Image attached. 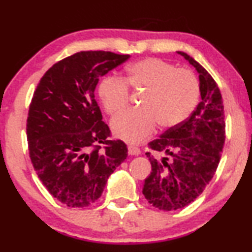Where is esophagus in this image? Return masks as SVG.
Here are the masks:
<instances>
[{"mask_svg":"<svg viewBox=\"0 0 252 252\" xmlns=\"http://www.w3.org/2000/svg\"><path fill=\"white\" fill-rule=\"evenodd\" d=\"M128 154L129 155H140L141 154V150L140 148H137L135 146H128Z\"/></svg>","mask_w":252,"mask_h":252,"instance_id":"obj_1","label":"esophagus"}]
</instances>
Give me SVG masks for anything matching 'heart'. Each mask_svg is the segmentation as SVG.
<instances>
[{
	"label": "heart",
	"mask_w": 252,
	"mask_h": 252,
	"mask_svg": "<svg viewBox=\"0 0 252 252\" xmlns=\"http://www.w3.org/2000/svg\"><path fill=\"white\" fill-rule=\"evenodd\" d=\"M129 85L142 91L141 108L127 110L112 120L113 133L129 143H139L161 128H171L185 122L199 98V84L190 68L177 67L160 58H146L127 67L124 79L106 75L98 85V95L105 111L116 115L128 104Z\"/></svg>",
	"instance_id": "obj_1"
}]
</instances>
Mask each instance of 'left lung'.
Listing matches in <instances>:
<instances>
[{
	"label": "left lung",
	"mask_w": 252,
	"mask_h": 252,
	"mask_svg": "<svg viewBox=\"0 0 252 252\" xmlns=\"http://www.w3.org/2000/svg\"><path fill=\"white\" fill-rule=\"evenodd\" d=\"M178 54L198 72L202 101L185 122L149 143L150 149L170 156L158 160L146 154L151 173L144 180L142 192L150 204L164 211L185 208L202 194L216 173L226 137L218 85L194 58L182 51Z\"/></svg>",
	"instance_id": "obj_1"
}]
</instances>
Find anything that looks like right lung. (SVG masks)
I'll list each match as a JSON object with an SVG mask.
<instances>
[{
  "label": "right lung",
  "mask_w": 252,
  "mask_h": 252,
  "mask_svg": "<svg viewBox=\"0 0 252 252\" xmlns=\"http://www.w3.org/2000/svg\"><path fill=\"white\" fill-rule=\"evenodd\" d=\"M128 58L80 51L54 64L33 94L26 124L31 161L48 191L70 208L97 201L127 157L123 141L108 139L94 92L99 77Z\"/></svg>",
  "instance_id": "1"
}]
</instances>
